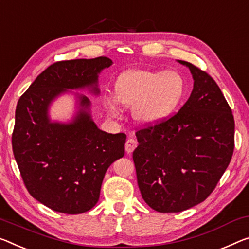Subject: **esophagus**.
Masks as SVG:
<instances>
[{
  "label": "esophagus",
  "mask_w": 249,
  "mask_h": 249,
  "mask_svg": "<svg viewBox=\"0 0 249 249\" xmlns=\"http://www.w3.org/2000/svg\"><path fill=\"white\" fill-rule=\"evenodd\" d=\"M137 146V142L134 140V139H128L126 141V144H125V151L127 154H131L134 149L136 148Z\"/></svg>",
  "instance_id": "obj_1"
}]
</instances>
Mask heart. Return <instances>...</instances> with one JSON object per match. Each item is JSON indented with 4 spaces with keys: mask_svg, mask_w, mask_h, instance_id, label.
<instances>
[{
    "mask_svg": "<svg viewBox=\"0 0 249 249\" xmlns=\"http://www.w3.org/2000/svg\"><path fill=\"white\" fill-rule=\"evenodd\" d=\"M185 93V81L173 70H133L121 74L114 85L115 98L107 96V112L118 117L121 108L133 107V116L142 124L155 125L177 108Z\"/></svg>",
    "mask_w": 249,
    "mask_h": 249,
    "instance_id": "heart-1",
    "label": "heart"
}]
</instances>
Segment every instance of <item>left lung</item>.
Here are the masks:
<instances>
[{
    "label": "left lung",
    "instance_id": "obj_1",
    "mask_svg": "<svg viewBox=\"0 0 249 249\" xmlns=\"http://www.w3.org/2000/svg\"><path fill=\"white\" fill-rule=\"evenodd\" d=\"M192 94L174 116L136 132L133 152L145 203L160 213H178L214 191L234 152L235 122L230 105L206 72L185 61Z\"/></svg>",
    "mask_w": 249,
    "mask_h": 249
}]
</instances>
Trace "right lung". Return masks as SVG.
<instances>
[{
	"label": "right lung",
	"instance_id": "add662e5",
	"mask_svg": "<svg viewBox=\"0 0 249 249\" xmlns=\"http://www.w3.org/2000/svg\"><path fill=\"white\" fill-rule=\"evenodd\" d=\"M113 64L108 57L56 62L35 78L19 97L12 147L27 191L55 212L81 214L95 206L110 164L125 154L124 133L101 131L90 101L74 93L76 113L68 123L51 121L49 109L71 90L100 94L98 75Z\"/></svg>",
	"mask_w": 249,
	"mask_h": 249
}]
</instances>
